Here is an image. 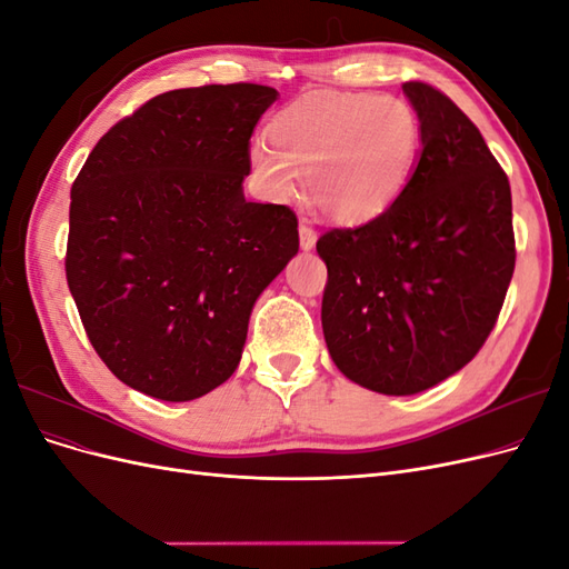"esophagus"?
Masks as SVG:
<instances>
[{"instance_id":"obj_1","label":"esophagus","mask_w":569,"mask_h":569,"mask_svg":"<svg viewBox=\"0 0 569 569\" xmlns=\"http://www.w3.org/2000/svg\"><path fill=\"white\" fill-rule=\"evenodd\" d=\"M316 239H318V234H316L311 222H308L306 218H301V226H299V242H301V249H303V251H311V249L316 247Z\"/></svg>"}]
</instances>
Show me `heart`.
I'll return each mask as SVG.
<instances>
[{"label":"heart","instance_id":"obj_1","mask_svg":"<svg viewBox=\"0 0 569 569\" xmlns=\"http://www.w3.org/2000/svg\"><path fill=\"white\" fill-rule=\"evenodd\" d=\"M270 140L251 147L268 194L291 197L308 173L318 209L343 226H360L403 194L418 159L420 123L406 99L322 90L274 116Z\"/></svg>","mask_w":569,"mask_h":569}]
</instances>
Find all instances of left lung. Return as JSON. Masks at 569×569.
I'll return each mask as SVG.
<instances>
[{"label": "left lung", "instance_id": "8db88e82", "mask_svg": "<svg viewBox=\"0 0 569 569\" xmlns=\"http://www.w3.org/2000/svg\"><path fill=\"white\" fill-rule=\"evenodd\" d=\"M420 161L391 209L318 239L322 332L351 382L418 393L477 356L515 270L510 182L485 137L427 82H403Z\"/></svg>", "mask_w": 569, "mask_h": 569}]
</instances>
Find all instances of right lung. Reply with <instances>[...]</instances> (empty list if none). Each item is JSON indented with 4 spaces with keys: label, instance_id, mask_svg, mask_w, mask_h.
<instances>
[{
    "label": "right lung",
    "instance_id": "obj_1",
    "mask_svg": "<svg viewBox=\"0 0 569 569\" xmlns=\"http://www.w3.org/2000/svg\"><path fill=\"white\" fill-rule=\"evenodd\" d=\"M274 99L253 82L163 92L118 120L73 182L68 289L99 358L153 399L228 380L256 299L299 251L297 213L242 189Z\"/></svg>",
    "mask_w": 569,
    "mask_h": 569
}]
</instances>
